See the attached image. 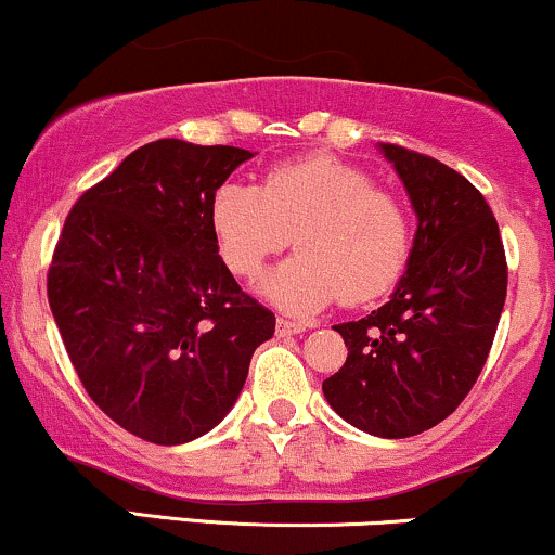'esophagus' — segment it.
<instances>
[{
	"instance_id": "esophagus-1",
	"label": "esophagus",
	"mask_w": 555,
	"mask_h": 555,
	"mask_svg": "<svg viewBox=\"0 0 555 555\" xmlns=\"http://www.w3.org/2000/svg\"><path fill=\"white\" fill-rule=\"evenodd\" d=\"M305 326L302 323L286 321V318H276V336H292V334H302Z\"/></svg>"
}]
</instances>
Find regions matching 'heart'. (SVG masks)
Listing matches in <instances>:
<instances>
[{
  "mask_svg": "<svg viewBox=\"0 0 555 555\" xmlns=\"http://www.w3.org/2000/svg\"><path fill=\"white\" fill-rule=\"evenodd\" d=\"M211 229L234 276H258L295 234L297 256L260 292L286 313L308 315L344 299L371 302L397 284L412 250V227L397 195L334 156L276 164L260 184L224 182L211 201Z\"/></svg>",
  "mask_w": 555,
  "mask_h": 555,
  "instance_id": "heart-1",
  "label": "heart"
}]
</instances>
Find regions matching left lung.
Instances as JSON below:
<instances>
[{
	"instance_id": "obj_1",
	"label": "left lung",
	"mask_w": 555,
	"mask_h": 555,
	"mask_svg": "<svg viewBox=\"0 0 555 555\" xmlns=\"http://www.w3.org/2000/svg\"><path fill=\"white\" fill-rule=\"evenodd\" d=\"M417 214L404 276L384 308L334 326L347 362L323 380L336 415L380 438L430 430L486 365L506 299L499 221L473 182L436 158L380 143Z\"/></svg>"
}]
</instances>
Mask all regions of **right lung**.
I'll return each mask as SVG.
<instances>
[{"mask_svg": "<svg viewBox=\"0 0 555 555\" xmlns=\"http://www.w3.org/2000/svg\"><path fill=\"white\" fill-rule=\"evenodd\" d=\"M253 154L177 138L130 156L67 214L47 292L82 388L127 433L188 443L219 425L276 328L234 282L214 193Z\"/></svg>", "mask_w": 555, "mask_h": 555, "instance_id": "right-lung-1", "label": "right lung"}]
</instances>
